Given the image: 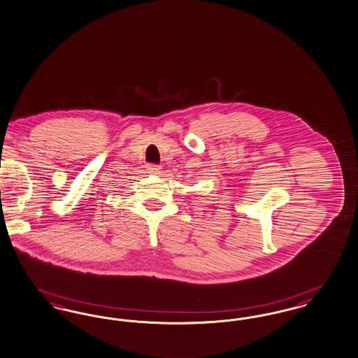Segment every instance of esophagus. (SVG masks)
<instances>
[{"instance_id": "34e87169", "label": "esophagus", "mask_w": 358, "mask_h": 358, "mask_svg": "<svg viewBox=\"0 0 358 358\" xmlns=\"http://www.w3.org/2000/svg\"><path fill=\"white\" fill-rule=\"evenodd\" d=\"M147 170H148V172L150 173H159L160 172V170H162V167L160 166H156V164H147Z\"/></svg>"}]
</instances>
